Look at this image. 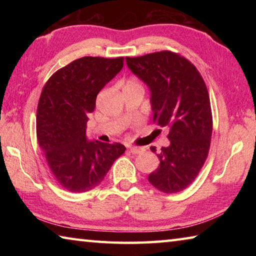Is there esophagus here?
<instances>
[{
	"label": "esophagus",
	"mask_w": 256,
	"mask_h": 256,
	"mask_svg": "<svg viewBox=\"0 0 256 256\" xmlns=\"http://www.w3.org/2000/svg\"><path fill=\"white\" fill-rule=\"evenodd\" d=\"M128 150H130V152L133 154H141V152H144V151L142 148H138V146H130Z\"/></svg>",
	"instance_id": "1"
}]
</instances>
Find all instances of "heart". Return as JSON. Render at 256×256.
Here are the masks:
<instances>
[{
	"label": "heart",
	"mask_w": 256,
	"mask_h": 256,
	"mask_svg": "<svg viewBox=\"0 0 256 256\" xmlns=\"http://www.w3.org/2000/svg\"><path fill=\"white\" fill-rule=\"evenodd\" d=\"M141 86L140 82H138L136 80H128L126 82V84H125V86Z\"/></svg>",
	"instance_id": "heart-1"
}]
</instances>
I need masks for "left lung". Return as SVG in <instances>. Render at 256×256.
<instances>
[{"mask_svg": "<svg viewBox=\"0 0 256 256\" xmlns=\"http://www.w3.org/2000/svg\"><path fill=\"white\" fill-rule=\"evenodd\" d=\"M125 60L151 90L154 122L170 130V144L157 154L160 164L149 182L164 193L180 192L196 178L209 154L212 112L206 82L188 58L170 50Z\"/></svg>", "mask_w": 256, "mask_h": 256, "instance_id": "left-lung-1", "label": "left lung"}]
</instances>
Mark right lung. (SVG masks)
<instances>
[{"label":"right lung","instance_id":"right-lung-1","mask_svg":"<svg viewBox=\"0 0 256 256\" xmlns=\"http://www.w3.org/2000/svg\"><path fill=\"white\" fill-rule=\"evenodd\" d=\"M124 58L84 56L56 71L42 88L36 132L46 162L60 185L73 193L92 190L124 154L120 144L88 141V115L98 92L122 70Z\"/></svg>","mask_w":256,"mask_h":256}]
</instances>
